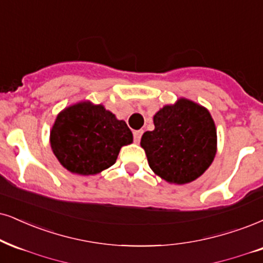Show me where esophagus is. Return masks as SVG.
<instances>
[{
    "label": "esophagus",
    "mask_w": 263,
    "mask_h": 263,
    "mask_svg": "<svg viewBox=\"0 0 263 263\" xmlns=\"http://www.w3.org/2000/svg\"><path fill=\"white\" fill-rule=\"evenodd\" d=\"M133 134H134V141L138 142L140 141V139H141V135H142V130H135L134 133H133Z\"/></svg>",
    "instance_id": "34e87169"
}]
</instances>
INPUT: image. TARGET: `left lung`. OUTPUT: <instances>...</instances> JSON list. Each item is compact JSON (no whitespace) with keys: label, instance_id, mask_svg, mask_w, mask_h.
I'll use <instances>...</instances> for the list:
<instances>
[{"label":"left lung","instance_id":"1","mask_svg":"<svg viewBox=\"0 0 263 263\" xmlns=\"http://www.w3.org/2000/svg\"><path fill=\"white\" fill-rule=\"evenodd\" d=\"M155 129L140 145L148 166L167 183L183 185L202 176L215 160L217 130L206 107L180 97L154 116Z\"/></svg>","mask_w":263,"mask_h":263}]
</instances>
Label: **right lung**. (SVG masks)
<instances>
[{"label":"right lung","instance_id":"right-lung-1","mask_svg":"<svg viewBox=\"0 0 263 263\" xmlns=\"http://www.w3.org/2000/svg\"><path fill=\"white\" fill-rule=\"evenodd\" d=\"M133 142L126 123L105 106L80 101L58 113L50 132L54 156L70 173L95 176L116 163L123 146Z\"/></svg>","mask_w":263,"mask_h":263}]
</instances>
